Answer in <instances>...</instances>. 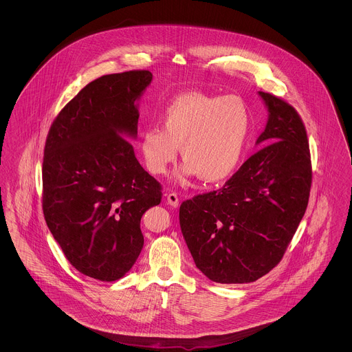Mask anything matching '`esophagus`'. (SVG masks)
Returning a JSON list of instances; mask_svg holds the SVG:
<instances>
[{"label":"esophagus","instance_id":"esophagus-1","mask_svg":"<svg viewBox=\"0 0 352 352\" xmlns=\"http://www.w3.org/2000/svg\"><path fill=\"white\" fill-rule=\"evenodd\" d=\"M166 201H168V204H170L172 207H177V206H179V197H177V194L170 192V194L166 197Z\"/></svg>","mask_w":352,"mask_h":352}]
</instances>
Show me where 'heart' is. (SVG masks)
<instances>
[{"label":"heart","mask_w":352,"mask_h":352,"mask_svg":"<svg viewBox=\"0 0 352 352\" xmlns=\"http://www.w3.org/2000/svg\"><path fill=\"white\" fill-rule=\"evenodd\" d=\"M251 127V111L243 99L187 92L169 101L161 129L145 130L140 146L155 176L168 172L180 148L186 161L182 176L198 175L206 183H218L240 165Z\"/></svg>","instance_id":"1"}]
</instances>
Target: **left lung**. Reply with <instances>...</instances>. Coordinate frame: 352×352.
Returning a JSON list of instances; mask_svg holds the SVG:
<instances>
[{
	"mask_svg": "<svg viewBox=\"0 0 352 352\" xmlns=\"http://www.w3.org/2000/svg\"><path fill=\"white\" fill-rule=\"evenodd\" d=\"M270 112L265 144L217 191L180 206L197 267L217 283H250L279 264L306 211L311 161L306 129L287 101L258 92Z\"/></svg>",
	"mask_w": 352,
	"mask_h": 352,
	"instance_id": "8db88e82",
	"label": "left lung"
}]
</instances>
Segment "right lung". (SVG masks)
I'll use <instances>...</instances> for the list:
<instances>
[{"label":"right lung","mask_w":352,"mask_h":352,"mask_svg":"<svg viewBox=\"0 0 352 352\" xmlns=\"http://www.w3.org/2000/svg\"><path fill=\"white\" fill-rule=\"evenodd\" d=\"M149 70L107 74L84 87L51 124L43 155V214L69 263L102 282L120 279L144 247L141 218L161 184L135 158L137 100Z\"/></svg>","instance_id":"right-lung-1"}]
</instances>
